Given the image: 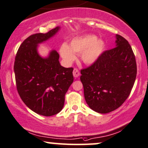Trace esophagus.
<instances>
[{"label":"esophagus","mask_w":148,"mask_h":148,"mask_svg":"<svg viewBox=\"0 0 148 148\" xmlns=\"http://www.w3.org/2000/svg\"><path fill=\"white\" fill-rule=\"evenodd\" d=\"M73 76L75 77H77L79 75V70L77 68H75L73 69Z\"/></svg>","instance_id":"obj_1"}]
</instances>
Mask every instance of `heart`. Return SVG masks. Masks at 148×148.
Segmentation results:
<instances>
[{
	"instance_id": "b5f03b06",
	"label": "heart",
	"mask_w": 148,
	"mask_h": 148,
	"mask_svg": "<svg viewBox=\"0 0 148 148\" xmlns=\"http://www.w3.org/2000/svg\"><path fill=\"white\" fill-rule=\"evenodd\" d=\"M104 49V43L97 40L94 35L73 38L69 46L64 44L60 47V53L65 62L71 63L75 59V55L80 54L84 63L91 64L99 58Z\"/></svg>"
}]
</instances>
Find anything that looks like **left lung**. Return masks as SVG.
<instances>
[{
  "mask_svg": "<svg viewBox=\"0 0 148 148\" xmlns=\"http://www.w3.org/2000/svg\"><path fill=\"white\" fill-rule=\"evenodd\" d=\"M116 46L82 69L80 80L87 104L97 112L108 113L123 104L136 79L135 56L126 40L116 35Z\"/></svg>",
  "mask_w": 148,
  "mask_h": 148,
  "instance_id": "1",
  "label": "left lung"
}]
</instances>
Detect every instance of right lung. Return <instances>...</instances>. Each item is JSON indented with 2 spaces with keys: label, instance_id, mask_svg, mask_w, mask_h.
I'll use <instances>...</instances> for the list:
<instances>
[{
  "label": "right lung",
  "instance_id": "obj_1",
  "mask_svg": "<svg viewBox=\"0 0 148 148\" xmlns=\"http://www.w3.org/2000/svg\"><path fill=\"white\" fill-rule=\"evenodd\" d=\"M59 29L57 27L25 39L14 62L16 88L21 99L34 112L46 116L62 110L65 95L73 82V69L60 65L56 51H51L47 58L40 57L37 51L38 44L53 37Z\"/></svg>",
  "mask_w": 148,
  "mask_h": 148
}]
</instances>
